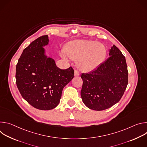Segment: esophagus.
I'll return each instance as SVG.
<instances>
[{"label":"esophagus","mask_w":147,"mask_h":147,"mask_svg":"<svg viewBox=\"0 0 147 147\" xmlns=\"http://www.w3.org/2000/svg\"><path fill=\"white\" fill-rule=\"evenodd\" d=\"M74 76L76 77H78V76H80V73H79V71L78 70H75V71H74Z\"/></svg>","instance_id":"obj_1"}]
</instances>
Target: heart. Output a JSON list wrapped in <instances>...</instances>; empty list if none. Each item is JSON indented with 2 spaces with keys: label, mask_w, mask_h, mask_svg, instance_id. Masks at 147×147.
<instances>
[{
  "label": "heart",
  "mask_w": 147,
  "mask_h": 147,
  "mask_svg": "<svg viewBox=\"0 0 147 147\" xmlns=\"http://www.w3.org/2000/svg\"><path fill=\"white\" fill-rule=\"evenodd\" d=\"M70 57L77 60L78 67L86 71H92L98 67L107 56L105 46L97 42L89 40H77L70 42L66 49ZM61 56L67 59V55L63 53Z\"/></svg>",
  "instance_id": "heart-1"
}]
</instances>
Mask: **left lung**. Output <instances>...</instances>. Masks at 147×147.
I'll return each instance as SVG.
<instances>
[{
  "mask_svg": "<svg viewBox=\"0 0 147 147\" xmlns=\"http://www.w3.org/2000/svg\"><path fill=\"white\" fill-rule=\"evenodd\" d=\"M82 102L94 111L108 109L117 103L128 84V70L125 57L114 45L109 57L95 70L82 73Z\"/></svg>",
  "mask_w": 147,
  "mask_h": 147,
  "instance_id": "left-lung-1",
  "label": "left lung"
}]
</instances>
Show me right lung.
<instances>
[{
	"label": "right lung",
	"mask_w": 147,
	"mask_h": 147,
	"mask_svg": "<svg viewBox=\"0 0 147 147\" xmlns=\"http://www.w3.org/2000/svg\"><path fill=\"white\" fill-rule=\"evenodd\" d=\"M48 43V35L31 42L19 58L16 73L17 87L23 98L35 108L44 111L58 105L63 89L74 77L71 67L61 70L45 55L43 47Z\"/></svg>",
	"instance_id": "add662e5"
}]
</instances>
